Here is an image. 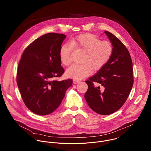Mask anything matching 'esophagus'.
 Instances as JSON below:
<instances>
[{"label":"esophagus","mask_w":151,"mask_h":151,"mask_svg":"<svg viewBox=\"0 0 151 151\" xmlns=\"http://www.w3.org/2000/svg\"><path fill=\"white\" fill-rule=\"evenodd\" d=\"M80 81H79V80H73V83L74 84H78V83H79Z\"/></svg>","instance_id":"1"}]
</instances>
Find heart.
Here are the masks:
<instances>
[{"label":"heart","mask_w":151,"mask_h":151,"mask_svg":"<svg viewBox=\"0 0 151 151\" xmlns=\"http://www.w3.org/2000/svg\"><path fill=\"white\" fill-rule=\"evenodd\" d=\"M73 47L85 52L81 61L83 65H73L65 71L66 76L78 80L89 76L92 70L98 71L104 67L110 60L113 51L109 41H101L91 34H80L73 38L70 43H63L60 47L59 58L65 66L71 62Z\"/></svg>","instance_id":"1"}]
</instances>
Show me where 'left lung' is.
<instances>
[{"label":"left lung","mask_w":151,"mask_h":151,"mask_svg":"<svg viewBox=\"0 0 151 151\" xmlns=\"http://www.w3.org/2000/svg\"><path fill=\"white\" fill-rule=\"evenodd\" d=\"M113 46L108 63L86 81L88 90L84 97L90 108L102 115L117 111L124 104L134 83L132 63L126 46L113 34L105 31ZM93 82L103 86L96 87Z\"/></svg>","instance_id":"left-lung-1"}]
</instances>
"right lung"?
Returning <instances> with one entry per match:
<instances>
[{
	"label": "right lung",
	"mask_w": 151,
	"mask_h": 151,
	"mask_svg": "<svg viewBox=\"0 0 151 151\" xmlns=\"http://www.w3.org/2000/svg\"><path fill=\"white\" fill-rule=\"evenodd\" d=\"M65 35L44 34L24 50L19 62L17 84L25 106L38 115H47L60 105L72 79L54 80L65 72L59 50Z\"/></svg>",
	"instance_id": "1"
}]
</instances>
